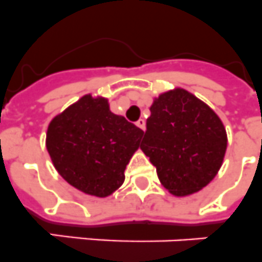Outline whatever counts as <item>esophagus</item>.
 <instances>
[{
  "label": "esophagus",
  "instance_id": "esophagus-1",
  "mask_svg": "<svg viewBox=\"0 0 262 262\" xmlns=\"http://www.w3.org/2000/svg\"><path fill=\"white\" fill-rule=\"evenodd\" d=\"M136 125H137L138 127H141L142 130H145V127H146V125H145V121L142 120V118H141V120H138L137 122H136Z\"/></svg>",
  "mask_w": 262,
  "mask_h": 262
}]
</instances>
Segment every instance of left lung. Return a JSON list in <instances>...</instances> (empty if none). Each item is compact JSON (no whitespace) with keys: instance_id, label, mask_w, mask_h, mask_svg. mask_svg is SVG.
<instances>
[{"instance_id":"obj_1","label":"left lung","mask_w":262,"mask_h":262,"mask_svg":"<svg viewBox=\"0 0 262 262\" xmlns=\"http://www.w3.org/2000/svg\"><path fill=\"white\" fill-rule=\"evenodd\" d=\"M141 149L169 192L190 194L208 185L221 168L226 132L208 105L177 89L151 105Z\"/></svg>"}]
</instances>
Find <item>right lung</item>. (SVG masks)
<instances>
[{
	"mask_svg": "<svg viewBox=\"0 0 262 262\" xmlns=\"http://www.w3.org/2000/svg\"><path fill=\"white\" fill-rule=\"evenodd\" d=\"M144 132L109 111L105 98L83 96L53 118L46 148L57 172L86 194L106 197L122 185Z\"/></svg>",
	"mask_w": 262,
	"mask_h": 262,
	"instance_id": "right-lung-1",
	"label": "right lung"
}]
</instances>
